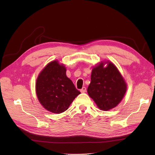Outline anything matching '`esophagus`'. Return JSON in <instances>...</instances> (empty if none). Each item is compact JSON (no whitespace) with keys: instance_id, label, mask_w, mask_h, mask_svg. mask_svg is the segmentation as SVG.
Wrapping results in <instances>:
<instances>
[{"instance_id":"1","label":"esophagus","mask_w":155,"mask_h":155,"mask_svg":"<svg viewBox=\"0 0 155 155\" xmlns=\"http://www.w3.org/2000/svg\"><path fill=\"white\" fill-rule=\"evenodd\" d=\"M86 90H87L86 87H82V88L81 89V90H80V92H82V93H84V92H86Z\"/></svg>"}]
</instances>
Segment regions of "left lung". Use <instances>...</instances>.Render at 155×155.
Masks as SVG:
<instances>
[{
  "instance_id": "obj_1",
  "label": "left lung",
  "mask_w": 155,
  "mask_h": 155,
  "mask_svg": "<svg viewBox=\"0 0 155 155\" xmlns=\"http://www.w3.org/2000/svg\"><path fill=\"white\" fill-rule=\"evenodd\" d=\"M107 63L106 67L102 62L94 68L87 88L88 95L103 110L117 106L126 92V84L120 72L113 63Z\"/></svg>"
}]
</instances>
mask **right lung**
<instances>
[{
  "label": "right lung",
  "instance_id": "right-lung-1",
  "mask_svg": "<svg viewBox=\"0 0 155 155\" xmlns=\"http://www.w3.org/2000/svg\"><path fill=\"white\" fill-rule=\"evenodd\" d=\"M38 99L48 110L60 114L68 109L80 94L66 75V68L57 61L48 64L39 75L36 84Z\"/></svg>",
  "mask_w": 155,
  "mask_h": 155
}]
</instances>
